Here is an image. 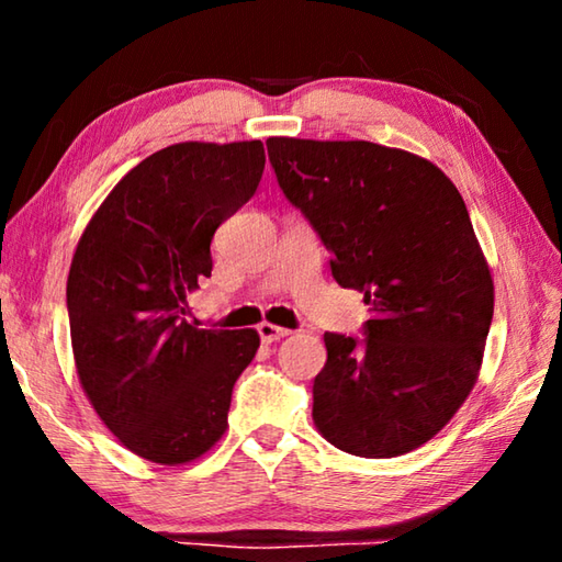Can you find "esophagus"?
<instances>
[{
  "label": "esophagus",
  "mask_w": 562,
  "mask_h": 562,
  "mask_svg": "<svg viewBox=\"0 0 562 562\" xmlns=\"http://www.w3.org/2000/svg\"><path fill=\"white\" fill-rule=\"evenodd\" d=\"M260 331V339L265 341V345H272V341H280L290 335V329L284 327H278V325H270V322H262V325L258 327Z\"/></svg>",
  "instance_id": "34e87169"
}]
</instances>
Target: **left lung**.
I'll return each instance as SVG.
<instances>
[{"label": "left lung", "instance_id": "1", "mask_svg": "<svg viewBox=\"0 0 562 562\" xmlns=\"http://www.w3.org/2000/svg\"><path fill=\"white\" fill-rule=\"evenodd\" d=\"M270 164L369 304L364 341L325 335L312 418L337 449L392 459L434 439L479 379L493 278L469 211L431 160L369 140L274 136Z\"/></svg>", "mask_w": 562, "mask_h": 562}]
</instances>
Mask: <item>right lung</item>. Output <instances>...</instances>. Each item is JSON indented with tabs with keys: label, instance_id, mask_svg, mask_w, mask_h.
<instances>
[{
	"label": "right lung",
	"instance_id": "1",
	"mask_svg": "<svg viewBox=\"0 0 562 562\" xmlns=\"http://www.w3.org/2000/svg\"><path fill=\"white\" fill-rule=\"evenodd\" d=\"M260 140L173 144L140 160L76 245L69 307L76 374L106 429L140 459L180 465L221 441L255 329H198L186 297L211 278L217 225L258 190Z\"/></svg>",
	"mask_w": 562,
	"mask_h": 562
}]
</instances>
